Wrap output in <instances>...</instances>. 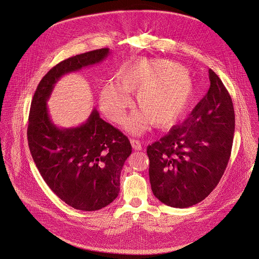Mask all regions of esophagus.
<instances>
[{
	"instance_id": "obj_1",
	"label": "esophagus",
	"mask_w": 259,
	"mask_h": 259,
	"mask_svg": "<svg viewBox=\"0 0 259 259\" xmlns=\"http://www.w3.org/2000/svg\"><path fill=\"white\" fill-rule=\"evenodd\" d=\"M130 143H131V146H132V148H133L134 150H136V151H140V150H142V144H140V142H138V140L132 138V139L130 140Z\"/></svg>"
}]
</instances>
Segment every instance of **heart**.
<instances>
[{
    "label": "heart",
    "mask_w": 259,
    "mask_h": 259,
    "mask_svg": "<svg viewBox=\"0 0 259 259\" xmlns=\"http://www.w3.org/2000/svg\"><path fill=\"white\" fill-rule=\"evenodd\" d=\"M116 83H106L100 94L102 112L113 123H121L131 100L127 93H137L136 103L143 112L131 114L125 125L142 134L152 122L171 123L186 109L193 95V80L179 64L167 60H136L121 66Z\"/></svg>",
    "instance_id": "obj_1"
}]
</instances>
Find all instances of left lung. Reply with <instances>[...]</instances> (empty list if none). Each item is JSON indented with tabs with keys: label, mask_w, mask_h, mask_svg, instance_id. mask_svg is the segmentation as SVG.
Listing matches in <instances>:
<instances>
[{
	"label": "left lung",
	"mask_w": 259,
	"mask_h": 259,
	"mask_svg": "<svg viewBox=\"0 0 259 259\" xmlns=\"http://www.w3.org/2000/svg\"><path fill=\"white\" fill-rule=\"evenodd\" d=\"M210 85L182 126L148 146L154 195L172 207L203 200L221 180L231 154L234 109L222 80L208 70Z\"/></svg>",
	"instance_id": "1"
}]
</instances>
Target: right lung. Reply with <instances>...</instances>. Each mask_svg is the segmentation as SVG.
Listing matches in <instances>:
<instances>
[{
    "instance_id": "1",
    "label": "right lung",
    "mask_w": 259,
    "mask_h": 259,
    "mask_svg": "<svg viewBox=\"0 0 259 259\" xmlns=\"http://www.w3.org/2000/svg\"><path fill=\"white\" fill-rule=\"evenodd\" d=\"M108 54V49H101L57 64L39 82L31 103L27 135L33 160L55 194L79 210L100 209L117 197L121 171L132 147L128 137L103 121L96 109L79 127L58 128L46 101L63 75L100 63Z\"/></svg>"
}]
</instances>
